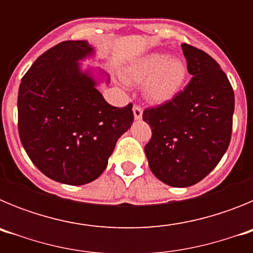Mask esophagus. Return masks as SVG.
<instances>
[{"instance_id":"esophagus-1","label":"esophagus","mask_w":253,"mask_h":253,"mask_svg":"<svg viewBox=\"0 0 253 253\" xmlns=\"http://www.w3.org/2000/svg\"><path fill=\"white\" fill-rule=\"evenodd\" d=\"M133 114H134V119H135V120L142 119V115H143L142 107L138 106V105H135V106L133 107Z\"/></svg>"}]
</instances>
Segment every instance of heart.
<instances>
[{"instance_id":"obj_1","label":"heart","mask_w":253,"mask_h":253,"mask_svg":"<svg viewBox=\"0 0 253 253\" xmlns=\"http://www.w3.org/2000/svg\"><path fill=\"white\" fill-rule=\"evenodd\" d=\"M123 78L128 84H144L146 99L161 104L181 90L186 78V66L169 54L151 53L131 60L123 71Z\"/></svg>"}]
</instances>
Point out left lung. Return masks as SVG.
I'll list each match as a JSON object with an SVG mask.
<instances>
[{
    "mask_svg": "<svg viewBox=\"0 0 253 253\" xmlns=\"http://www.w3.org/2000/svg\"><path fill=\"white\" fill-rule=\"evenodd\" d=\"M181 48L193 77L173 99L143 113L152 129L144 147L149 169L173 187L193 186L215 169L231 142L234 113L233 88L220 66L195 46Z\"/></svg>",
    "mask_w": 253,
    "mask_h": 253,
    "instance_id": "1",
    "label": "left lung"
}]
</instances>
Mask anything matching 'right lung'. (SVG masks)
<instances>
[{
  "mask_svg": "<svg viewBox=\"0 0 253 253\" xmlns=\"http://www.w3.org/2000/svg\"><path fill=\"white\" fill-rule=\"evenodd\" d=\"M93 55L86 40L62 42L35 60L19 87L22 147L44 175L66 185L78 186L99 177L134 120L133 105L107 104L97 90L101 80L91 68H81L80 60Z\"/></svg>",
  "mask_w": 253,
  "mask_h": 253,
  "instance_id": "obj_1",
  "label": "right lung"
}]
</instances>
